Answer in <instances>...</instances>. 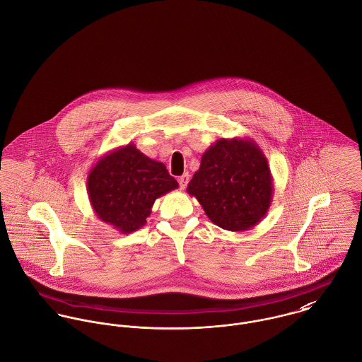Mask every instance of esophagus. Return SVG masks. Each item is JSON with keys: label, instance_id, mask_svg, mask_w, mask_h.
<instances>
[{"label": "esophagus", "instance_id": "1", "mask_svg": "<svg viewBox=\"0 0 362 362\" xmlns=\"http://www.w3.org/2000/svg\"><path fill=\"white\" fill-rule=\"evenodd\" d=\"M188 182H189V174H188V173L182 174V175L178 178V184H180V188H181V189H185L187 185H188Z\"/></svg>", "mask_w": 362, "mask_h": 362}]
</instances>
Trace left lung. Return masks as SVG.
I'll list each match as a JSON object with an SVG mask.
<instances>
[{
	"label": "left lung",
	"instance_id": "left-lung-1",
	"mask_svg": "<svg viewBox=\"0 0 362 362\" xmlns=\"http://www.w3.org/2000/svg\"><path fill=\"white\" fill-rule=\"evenodd\" d=\"M273 177L266 156L250 138L218 139L202 155L187 192L207 217L228 231H247L267 213Z\"/></svg>",
	"mask_w": 362,
	"mask_h": 362
}]
</instances>
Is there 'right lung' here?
<instances>
[{
  "mask_svg": "<svg viewBox=\"0 0 362 362\" xmlns=\"http://www.w3.org/2000/svg\"><path fill=\"white\" fill-rule=\"evenodd\" d=\"M86 181L96 216L122 234L144 227L156 199L178 188L165 165L144 155L134 144L102 156Z\"/></svg>",
  "mask_w": 362,
  "mask_h": 362,
  "instance_id": "right-lung-1",
  "label": "right lung"
}]
</instances>
